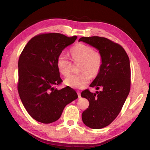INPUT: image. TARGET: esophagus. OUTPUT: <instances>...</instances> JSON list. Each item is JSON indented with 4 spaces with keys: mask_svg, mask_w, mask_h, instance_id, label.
Listing matches in <instances>:
<instances>
[{
    "mask_svg": "<svg viewBox=\"0 0 150 150\" xmlns=\"http://www.w3.org/2000/svg\"><path fill=\"white\" fill-rule=\"evenodd\" d=\"M77 93H78V97H79V98H81V92L79 91H77Z\"/></svg>",
    "mask_w": 150,
    "mask_h": 150,
    "instance_id": "obj_1",
    "label": "esophagus"
}]
</instances>
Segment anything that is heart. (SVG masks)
I'll list each match as a JSON object with an SVG mask.
<instances>
[{"instance_id":"heart-1","label":"heart","mask_w":150,"mask_h":150,"mask_svg":"<svg viewBox=\"0 0 150 150\" xmlns=\"http://www.w3.org/2000/svg\"><path fill=\"white\" fill-rule=\"evenodd\" d=\"M70 52L72 60L81 62V71L83 72L68 76L65 79V83L74 88H84L89 82L91 74L96 76L100 71L103 62L101 55L98 52L94 51L91 46L83 43L76 44L71 49ZM56 65L62 75L66 76L69 74L71 62L65 54H59Z\"/></svg>"}]
</instances>
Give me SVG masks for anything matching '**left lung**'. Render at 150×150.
I'll use <instances>...</instances> for the list:
<instances>
[{
  "mask_svg": "<svg viewBox=\"0 0 150 150\" xmlns=\"http://www.w3.org/2000/svg\"><path fill=\"white\" fill-rule=\"evenodd\" d=\"M80 41L96 48L102 57L100 71L89 85L102 91L93 93L86 89L81 93V97L89 103L82 114L83 122L91 128L101 129L115 120L129 93V59L120 45L105 38L83 37Z\"/></svg>",
  "mask_w": 150,
  "mask_h": 150,
  "instance_id": "8db88e82",
  "label": "left lung"
}]
</instances>
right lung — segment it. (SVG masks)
Listing matches in <instances>:
<instances>
[{"label":"right lung","instance_id":"obj_1","mask_svg":"<svg viewBox=\"0 0 150 150\" xmlns=\"http://www.w3.org/2000/svg\"><path fill=\"white\" fill-rule=\"evenodd\" d=\"M76 39L59 33L39 34L29 40L21 54L18 92L26 111L36 121L45 124L57 121L67 104L78 97L69 86L56 88L62 81L57 57Z\"/></svg>","mask_w":150,"mask_h":150}]
</instances>
